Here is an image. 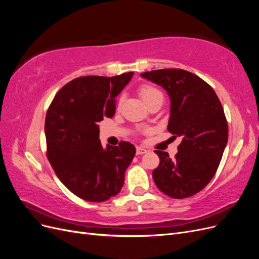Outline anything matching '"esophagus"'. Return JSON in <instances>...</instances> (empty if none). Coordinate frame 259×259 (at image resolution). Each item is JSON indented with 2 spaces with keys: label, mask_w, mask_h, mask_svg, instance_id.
<instances>
[{
  "label": "esophagus",
  "mask_w": 259,
  "mask_h": 259,
  "mask_svg": "<svg viewBox=\"0 0 259 259\" xmlns=\"http://www.w3.org/2000/svg\"><path fill=\"white\" fill-rule=\"evenodd\" d=\"M145 153H147V150L145 148H142V147L136 148V154L137 155H142V154H145Z\"/></svg>",
  "instance_id": "1"
}]
</instances>
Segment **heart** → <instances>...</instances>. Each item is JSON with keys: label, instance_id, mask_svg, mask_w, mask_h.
<instances>
[{"label": "heart", "instance_id": "heart-1", "mask_svg": "<svg viewBox=\"0 0 259 259\" xmlns=\"http://www.w3.org/2000/svg\"><path fill=\"white\" fill-rule=\"evenodd\" d=\"M139 95L142 99L145 101V104L148 105L150 101L155 99L156 97L162 96L161 93L154 89L151 85H142L139 88ZM120 103H122V98L120 99Z\"/></svg>", "mask_w": 259, "mask_h": 259}]
</instances>
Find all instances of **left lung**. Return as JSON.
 Listing matches in <instances>:
<instances>
[{"mask_svg":"<svg viewBox=\"0 0 259 259\" xmlns=\"http://www.w3.org/2000/svg\"><path fill=\"white\" fill-rule=\"evenodd\" d=\"M161 85L170 98L167 131L182 136L178 152L155 150L159 166L152 171L156 187L173 199L189 198L214 177L228 142V122L215 91L201 77L183 69H160L142 73Z\"/></svg>","mask_w":259,"mask_h":259,"instance_id":"obj_1","label":"left lung"}]
</instances>
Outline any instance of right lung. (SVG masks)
<instances>
[{
    "label": "right lung",
    "instance_id": "1",
    "mask_svg": "<svg viewBox=\"0 0 259 259\" xmlns=\"http://www.w3.org/2000/svg\"><path fill=\"white\" fill-rule=\"evenodd\" d=\"M133 72L80 76L55 95L45 117L46 155L60 182L85 201L104 202L122 189L135 156L128 142L104 149L98 122L112 117L116 96Z\"/></svg>",
    "mask_w": 259,
    "mask_h": 259
}]
</instances>
